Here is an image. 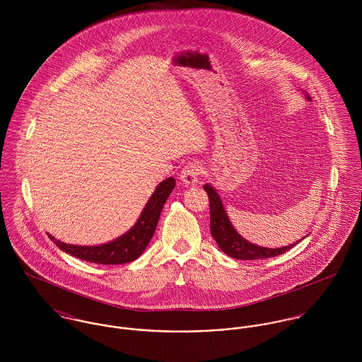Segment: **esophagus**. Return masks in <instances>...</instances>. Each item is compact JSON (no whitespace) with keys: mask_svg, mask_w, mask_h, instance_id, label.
Returning <instances> with one entry per match:
<instances>
[{"mask_svg":"<svg viewBox=\"0 0 362 362\" xmlns=\"http://www.w3.org/2000/svg\"><path fill=\"white\" fill-rule=\"evenodd\" d=\"M199 174H201V164L198 161H191L182 168L180 177H181L182 184L195 185V184H198Z\"/></svg>","mask_w":362,"mask_h":362,"instance_id":"esophagus-1","label":"esophagus"}]
</instances>
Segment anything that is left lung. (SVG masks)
Instances as JSON below:
<instances>
[{
  "instance_id": "left-lung-1",
  "label": "left lung",
  "mask_w": 362,
  "mask_h": 362,
  "mask_svg": "<svg viewBox=\"0 0 362 362\" xmlns=\"http://www.w3.org/2000/svg\"><path fill=\"white\" fill-rule=\"evenodd\" d=\"M305 100H310L308 93H304ZM204 189L207 192L209 204H210V233L214 241L217 243L218 248L227 254L228 257L243 260H254V259L273 258L277 255H281L291 250L294 245L301 243L304 238L298 240L297 243H293L290 245L281 247V248H266L259 247L257 244L250 243L244 237L238 234V231L234 228L233 223L230 221L226 209L223 206V202L216 191L210 184H205Z\"/></svg>"
}]
</instances>
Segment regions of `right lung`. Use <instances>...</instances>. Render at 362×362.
<instances>
[{"label": "right lung", "mask_w": 362, "mask_h": 362, "mask_svg": "<svg viewBox=\"0 0 362 362\" xmlns=\"http://www.w3.org/2000/svg\"><path fill=\"white\" fill-rule=\"evenodd\" d=\"M175 187V180L168 177L157 187L144 207L136 223L118 238L100 245H74L61 243L47 233L54 244L64 252L75 258L99 263V264H121L139 258L151 243L160 218V213L165 201Z\"/></svg>", "instance_id": "1"}]
</instances>
